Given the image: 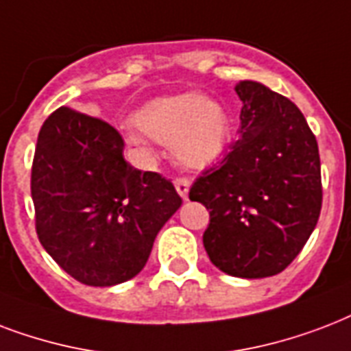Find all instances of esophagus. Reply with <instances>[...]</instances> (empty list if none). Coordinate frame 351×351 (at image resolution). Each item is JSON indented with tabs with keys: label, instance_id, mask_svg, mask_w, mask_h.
I'll list each match as a JSON object with an SVG mask.
<instances>
[{
	"label": "esophagus",
	"instance_id": "obj_1",
	"mask_svg": "<svg viewBox=\"0 0 351 351\" xmlns=\"http://www.w3.org/2000/svg\"><path fill=\"white\" fill-rule=\"evenodd\" d=\"M173 184H176V190L178 194L183 197V199H189V190H190V181L186 178H176L173 179Z\"/></svg>",
	"mask_w": 351,
	"mask_h": 351
}]
</instances>
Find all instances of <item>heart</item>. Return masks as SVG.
Segmentation results:
<instances>
[{
    "instance_id": "heart-1",
    "label": "heart",
    "mask_w": 351,
    "mask_h": 351,
    "mask_svg": "<svg viewBox=\"0 0 351 351\" xmlns=\"http://www.w3.org/2000/svg\"><path fill=\"white\" fill-rule=\"evenodd\" d=\"M141 132L128 133V141L138 148H148V138L170 146L181 165L206 168L223 156L229 122L223 108L197 95L161 97L135 115Z\"/></svg>"
}]
</instances>
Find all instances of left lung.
<instances>
[{"mask_svg":"<svg viewBox=\"0 0 351 351\" xmlns=\"http://www.w3.org/2000/svg\"><path fill=\"white\" fill-rule=\"evenodd\" d=\"M240 137L203 170L189 197L210 214L203 245L240 278L282 273L302 251L322 206L319 145L291 100L251 80L236 86Z\"/></svg>","mask_w":351,"mask_h":351,"instance_id":"obj_1","label":"left lung"}]
</instances>
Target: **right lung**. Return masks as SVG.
Masks as SVG:
<instances>
[{
    "instance_id": "1",
    "label": "right lung",
    "mask_w": 351,
    "mask_h": 351,
    "mask_svg": "<svg viewBox=\"0 0 351 351\" xmlns=\"http://www.w3.org/2000/svg\"><path fill=\"white\" fill-rule=\"evenodd\" d=\"M124 138L97 117L58 108L38 133L31 170L36 234L80 284L108 287L141 273L183 199L170 179L141 172Z\"/></svg>"
}]
</instances>
